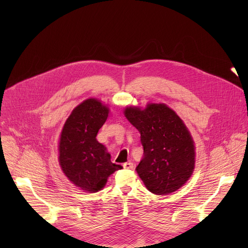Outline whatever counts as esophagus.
Masks as SVG:
<instances>
[{
  "label": "esophagus",
  "instance_id": "esophagus-1",
  "mask_svg": "<svg viewBox=\"0 0 248 248\" xmlns=\"http://www.w3.org/2000/svg\"><path fill=\"white\" fill-rule=\"evenodd\" d=\"M124 168L131 170V169H133V164L131 162H126V163L124 164Z\"/></svg>",
  "mask_w": 248,
  "mask_h": 248
}]
</instances>
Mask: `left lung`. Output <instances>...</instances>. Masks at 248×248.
Masks as SVG:
<instances>
[{"mask_svg": "<svg viewBox=\"0 0 248 248\" xmlns=\"http://www.w3.org/2000/svg\"><path fill=\"white\" fill-rule=\"evenodd\" d=\"M124 114L140 132L144 151L135 170L146 188L157 195L180 189L195 167L194 141L184 121L164 103L129 106Z\"/></svg>", "mask_w": 248, "mask_h": 248, "instance_id": "obj_1", "label": "left lung"}]
</instances>
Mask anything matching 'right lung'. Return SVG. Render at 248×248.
Segmentation results:
<instances>
[{"instance_id":"1","label":"right lung","mask_w":248,"mask_h":248,"mask_svg":"<svg viewBox=\"0 0 248 248\" xmlns=\"http://www.w3.org/2000/svg\"><path fill=\"white\" fill-rule=\"evenodd\" d=\"M109 112L102 101L86 99L68 116L60 135V167L68 181L85 192L101 190L109 176L123 169L111 162V154L96 139Z\"/></svg>"}]
</instances>
